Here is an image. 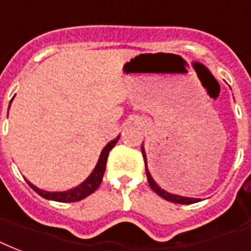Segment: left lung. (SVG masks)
I'll use <instances>...</instances> for the list:
<instances>
[{
	"label": "left lung",
	"mask_w": 251,
	"mask_h": 251,
	"mask_svg": "<svg viewBox=\"0 0 251 251\" xmlns=\"http://www.w3.org/2000/svg\"><path fill=\"white\" fill-rule=\"evenodd\" d=\"M141 152H143V157H144V161H146V172H147V178H148V182H150V186L153 189V192H156L160 197H163L167 201H171V202H176V204H195V202H199L200 199H193V197H182V196H177L169 193L167 190H164L163 188H160L157 185V182L154 181L152 176H151L150 171H148V167H147V156L146 151H144V147H141Z\"/></svg>",
	"instance_id": "obj_1"
}]
</instances>
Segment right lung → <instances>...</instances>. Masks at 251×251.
Segmentation results:
<instances>
[{
    "label": "right lung",
    "mask_w": 251,
    "mask_h": 251,
    "mask_svg": "<svg viewBox=\"0 0 251 251\" xmlns=\"http://www.w3.org/2000/svg\"><path fill=\"white\" fill-rule=\"evenodd\" d=\"M11 100H13V99H11ZM119 137L120 136H118L116 139H114V140H111L110 143L103 148V151H101L100 153V157L98 160L97 167L94 168L91 175H90L80 185L75 186L73 189L66 190V192H46V190L38 189L37 186L29 182V185L31 186L41 197H43V199L52 200V201H58V202H75V201H80V200L86 199L87 196L94 193V192L99 188V185H100L101 180H103V175H104L105 172V164H107L108 153H110V151L114 148L115 144L118 143Z\"/></svg>",
    "instance_id": "1"
}]
</instances>
